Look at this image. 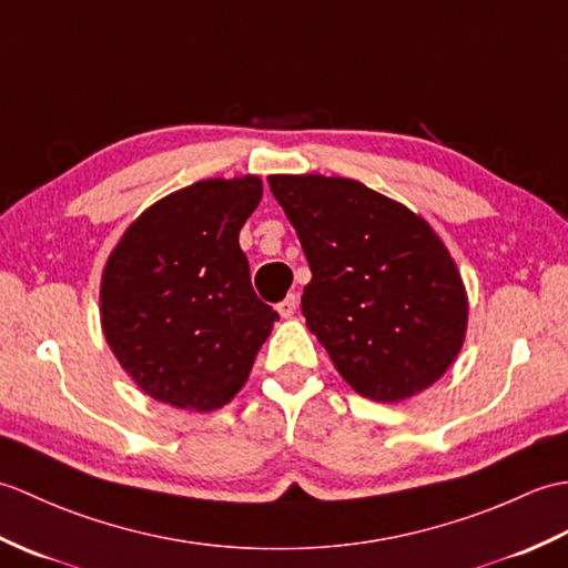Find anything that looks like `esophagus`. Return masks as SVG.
<instances>
[{
  "label": "esophagus",
  "mask_w": 568,
  "mask_h": 568,
  "mask_svg": "<svg viewBox=\"0 0 568 568\" xmlns=\"http://www.w3.org/2000/svg\"><path fill=\"white\" fill-rule=\"evenodd\" d=\"M295 310H297V297L295 295H287L283 303H277V312H281V317H293L295 315Z\"/></svg>",
  "instance_id": "obj_1"
}]
</instances>
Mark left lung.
<instances>
[{
	"label": "left lung",
	"instance_id": "obj_1",
	"mask_svg": "<svg viewBox=\"0 0 568 568\" xmlns=\"http://www.w3.org/2000/svg\"><path fill=\"white\" fill-rule=\"evenodd\" d=\"M312 281L307 327L352 388L400 403L429 388L464 344L462 275L429 224L348 178L271 175Z\"/></svg>",
	"mask_w": 568,
	"mask_h": 568
}]
</instances>
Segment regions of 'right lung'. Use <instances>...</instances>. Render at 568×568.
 I'll return each instance as SVG.
<instances>
[{
  "label": "right lung",
  "mask_w": 568,
  "mask_h": 568,
  "mask_svg": "<svg viewBox=\"0 0 568 568\" xmlns=\"http://www.w3.org/2000/svg\"><path fill=\"white\" fill-rule=\"evenodd\" d=\"M261 195L256 175L178 190L143 212L106 261V344L155 400L210 413L246 383L277 320L253 293L239 246Z\"/></svg>",
  "instance_id": "add662e5"
}]
</instances>
